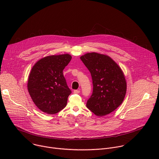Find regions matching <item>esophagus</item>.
<instances>
[{
	"instance_id": "1",
	"label": "esophagus",
	"mask_w": 159,
	"mask_h": 159,
	"mask_svg": "<svg viewBox=\"0 0 159 159\" xmlns=\"http://www.w3.org/2000/svg\"><path fill=\"white\" fill-rule=\"evenodd\" d=\"M74 94H79L80 93V90H74Z\"/></svg>"
}]
</instances>
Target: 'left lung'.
<instances>
[{
	"label": "left lung",
	"mask_w": 159,
	"mask_h": 159,
	"mask_svg": "<svg viewBox=\"0 0 159 159\" xmlns=\"http://www.w3.org/2000/svg\"><path fill=\"white\" fill-rule=\"evenodd\" d=\"M80 60L90 72L93 84V92L86 106L96 116H106L117 109L125 99L127 86L123 72L106 55L87 53Z\"/></svg>",
	"instance_id": "obj_1"
}]
</instances>
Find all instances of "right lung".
<instances>
[{
  "mask_svg": "<svg viewBox=\"0 0 159 159\" xmlns=\"http://www.w3.org/2000/svg\"><path fill=\"white\" fill-rule=\"evenodd\" d=\"M71 59L69 54L50 55L40 59L33 66L28 90L33 102L41 111L54 115L66 106L71 90L63 70Z\"/></svg>",
  "mask_w": 159,
  "mask_h": 159,
  "instance_id": "1",
  "label": "right lung"
}]
</instances>
